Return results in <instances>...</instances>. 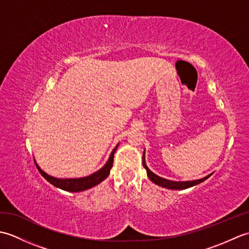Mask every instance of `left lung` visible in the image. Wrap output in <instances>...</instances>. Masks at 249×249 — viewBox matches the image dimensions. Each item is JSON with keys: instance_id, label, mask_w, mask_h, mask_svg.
Returning <instances> with one entry per match:
<instances>
[{"instance_id": "obj_1", "label": "left lung", "mask_w": 249, "mask_h": 249, "mask_svg": "<svg viewBox=\"0 0 249 249\" xmlns=\"http://www.w3.org/2000/svg\"><path fill=\"white\" fill-rule=\"evenodd\" d=\"M145 153V152H144ZM144 153H143V158H142V162H143V167L145 168L146 173H147V177L151 179V181L158 185V186H161V187H165L168 189H174V190H179V189H186L189 187H193L195 185H198L200 183H202L203 181H205L206 178H209L211 176H212L213 173L209 174V176H206L200 179H195V181H186V182H178V181H171V179H167V178H163L161 177H158L157 174H155L154 172H152L149 167L146 166L145 163V158H144Z\"/></svg>"}]
</instances>
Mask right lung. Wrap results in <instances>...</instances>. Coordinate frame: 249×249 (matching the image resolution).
<instances>
[{"label": "right lung", "instance_id": "obj_1", "mask_svg": "<svg viewBox=\"0 0 249 249\" xmlns=\"http://www.w3.org/2000/svg\"><path fill=\"white\" fill-rule=\"evenodd\" d=\"M118 146L119 144L114 147L112 152H111L108 160L105 163L104 167L100 168L96 172H94L92 174H89V176L83 177V178H54L52 176H49V174L46 173L44 170H41V168L37 165L35 158H34V161L41 176H43L50 184L53 185V186L61 188L63 190H66V192L79 193V192H83V190H87L96 186V185H98L99 183H102L104 179L107 178V177L110 173L111 168H112L114 152L116 149H118Z\"/></svg>", "mask_w": 249, "mask_h": 249}]
</instances>
